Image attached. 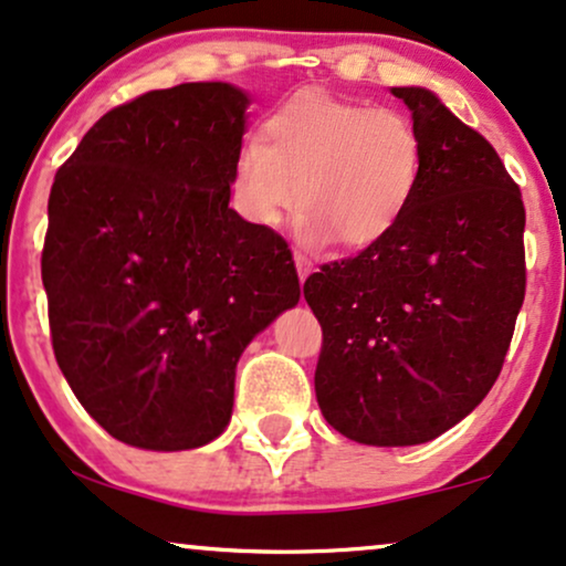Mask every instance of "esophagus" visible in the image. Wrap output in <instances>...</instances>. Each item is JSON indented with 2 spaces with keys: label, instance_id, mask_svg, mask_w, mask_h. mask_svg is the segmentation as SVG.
<instances>
[{
  "label": "esophagus",
  "instance_id": "34e87169",
  "mask_svg": "<svg viewBox=\"0 0 566 566\" xmlns=\"http://www.w3.org/2000/svg\"><path fill=\"white\" fill-rule=\"evenodd\" d=\"M294 262H296V272H298V277H302V281H306V277H310V272H312V268H315V264H312L310 256L302 254V251H296V254H294Z\"/></svg>",
  "mask_w": 566,
  "mask_h": 566
}]
</instances>
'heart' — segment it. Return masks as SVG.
<instances>
[{
	"label": "heart",
	"mask_w": 566,
	"mask_h": 566,
	"mask_svg": "<svg viewBox=\"0 0 566 566\" xmlns=\"http://www.w3.org/2000/svg\"><path fill=\"white\" fill-rule=\"evenodd\" d=\"M422 176L424 142L409 115L298 91L264 117L260 142L239 146L230 197L260 228L277 226L298 199L306 241L367 249L401 226Z\"/></svg>",
	"instance_id": "heart-1"
}]
</instances>
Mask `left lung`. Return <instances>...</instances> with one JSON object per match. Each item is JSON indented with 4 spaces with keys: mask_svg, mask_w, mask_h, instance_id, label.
<instances>
[{
    "mask_svg": "<svg viewBox=\"0 0 566 566\" xmlns=\"http://www.w3.org/2000/svg\"><path fill=\"white\" fill-rule=\"evenodd\" d=\"M424 142L401 226L323 264L304 298L323 327L315 394L340 436L415 446L464 420L496 382L525 298V205L475 128L424 88H390Z\"/></svg>",
    "mask_w": 566,
    "mask_h": 566,
    "instance_id": "left-lung-1",
    "label": "left lung"
}]
</instances>
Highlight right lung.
<instances>
[{
    "label": "right lung",
    "mask_w": 566,
    "mask_h": 566,
    "mask_svg": "<svg viewBox=\"0 0 566 566\" xmlns=\"http://www.w3.org/2000/svg\"><path fill=\"white\" fill-rule=\"evenodd\" d=\"M247 104L230 83L146 91L54 176L41 251L54 357L83 409L138 449L214 441L241 352L302 296L283 235L228 207Z\"/></svg>",
    "instance_id": "obj_1"
}]
</instances>
